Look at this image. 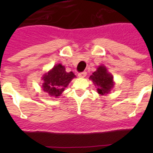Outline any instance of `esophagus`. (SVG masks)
<instances>
[{"instance_id":"esophagus-1","label":"esophagus","mask_w":153,"mask_h":153,"mask_svg":"<svg viewBox=\"0 0 153 153\" xmlns=\"http://www.w3.org/2000/svg\"><path fill=\"white\" fill-rule=\"evenodd\" d=\"M86 72H85V71H83V72L79 73V74H78V76H79V77H80V78L85 77V76H86Z\"/></svg>"}]
</instances>
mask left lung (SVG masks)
Masks as SVG:
<instances>
[{"label":"left lung","mask_w":153,"mask_h":153,"mask_svg":"<svg viewBox=\"0 0 153 153\" xmlns=\"http://www.w3.org/2000/svg\"><path fill=\"white\" fill-rule=\"evenodd\" d=\"M90 79L97 86V92L100 95H106L114 86L113 76L107 71L106 67L100 66L90 76Z\"/></svg>","instance_id":"left-lung-1"}]
</instances>
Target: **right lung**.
Returning a JSON list of instances; mask_svg holds the SVG:
<instances>
[{
  "instance_id": "add662e5",
  "label": "right lung",
  "mask_w": 153,
  "mask_h": 153,
  "mask_svg": "<svg viewBox=\"0 0 153 153\" xmlns=\"http://www.w3.org/2000/svg\"><path fill=\"white\" fill-rule=\"evenodd\" d=\"M76 76L73 72L67 73L64 66L55 65L49 72L46 73L42 79L44 81L42 89L53 97H60Z\"/></svg>"
}]
</instances>
